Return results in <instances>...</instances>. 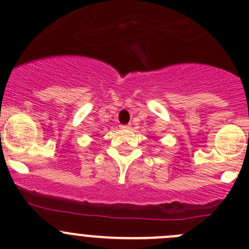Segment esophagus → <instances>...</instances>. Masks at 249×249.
<instances>
[{"label":"esophagus","instance_id":"1","mask_svg":"<svg viewBox=\"0 0 249 249\" xmlns=\"http://www.w3.org/2000/svg\"><path fill=\"white\" fill-rule=\"evenodd\" d=\"M121 128H122V129H129L130 124H122Z\"/></svg>","mask_w":249,"mask_h":249}]
</instances>
